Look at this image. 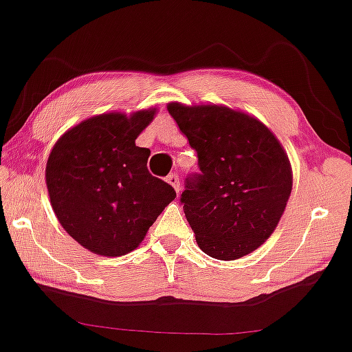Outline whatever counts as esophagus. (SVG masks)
<instances>
[{
	"label": "esophagus",
	"instance_id": "esophagus-1",
	"mask_svg": "<svg viewBox=\"0 0 352 352\" xmlns=\"http://www.w3.org/2000/svg\"><path fill=\"white\" fill-rule=\"evenodd\" d=\"M167 182H168V184L172 185L173 188H175V192H177V193L180 192V179H179V175H177L175 172H172L170 175L167 177Z\"/></svg>",
	"mask_w": 352,
	"mask_h": 352
}]
</instances>
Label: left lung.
I'll list each match as a JSON object with an SVG mask.
<instances>
[{"instance_id":"1","label":"left lung","mask_w":352,"mask_h":352,"mask_svg":"<svg viewBox=\"0 0 352 352\" xmlns=\"http://www.w3.org/2000/svg\"><path fill=\"white\" fill-rule=\"evenodd\" d=\"M198 168L185 180L180 203L205 254L234 261L256 251L280 221L292 192V167L269 128L218 104L168 103Z\"/></svg>"}]
</instances>
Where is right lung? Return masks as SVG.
I'll return each mask as SVG.
<instances>
[{
    "label": "right lung",
    "mask_w": 352,
    "mask_h": 352,
    "mask_svg": "<svg viewBox=\"0 0 352 352\" xmlns=\"http://www.w3.org/2000/svg\"><path fill=\"white\" fill-rule=\"evenodd\" d=\"M155 109L93 116L55 142L45 167L50 203L63 230L88 251L120 257L142 243L175 190L147 170L135 146Z\"/></svg>",
    "instance_id": "1"
}]
</instances>
